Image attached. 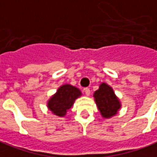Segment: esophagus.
<instances>
[{
	"instance_id": "esophagus-1",
	"label": "esophagus",
	"mask_w": 157,
	"mask_h": 157,
	"mask_svg": "<svg viewBox=\"0 0 157 157\" xmlns=\"http://www.w3.org/2000/svg\"><path fill=\"white\" fill-rule=\"evenodd\" d=\"M84 91H85V94H86L87 96H89V95H90L91 92H90V89H89V88H85Z\"/></svg>"
}]
</instances>
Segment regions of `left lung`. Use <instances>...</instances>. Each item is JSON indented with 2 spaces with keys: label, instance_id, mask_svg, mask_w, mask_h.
<instances>
[{
  "label": "left lung",
  "instance_id": "left-lung-1",
  "mask_svg": "<svg viewBox=\"0 0 157 157\" xmlns=\"http://www.w3.org/2000/svg\"><path fill=\"white\" fill-rule=\"evenodd\" d=\"M94 98L97 108L104 119H111L118 114L121 108V102L119 97L115 94L113 87L108 84L102 82L100 84L98 90L94 93Z\"/></svg>",
  "mask_w": 157,
  "mask_h": 157
}]
</instances>
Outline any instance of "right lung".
<instances>
[{
    "label": "right lung",
    "instance_id": "add662e5",
    "mask_svg": "<svg viewBox=\"0 0 157 157\" xmlns=\"http://www.w3.org/2000/svg\"><path fill=\"white\" fill-rule=\"evenodd\" d=\"M81 90L70 84H63L47 101L48 109L57 117H64L76 99L82 96Z\"/></svg>",
    "mask_w": 157,
    "mask_h": 157
}]
</instances>
